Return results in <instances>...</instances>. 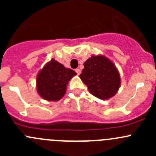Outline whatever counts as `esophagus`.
Returning a JSON list of instances; mask_svg holds the SVG:
<instances>
[{"instance_id": "1", "label": "esophagus", "mask_w": 156, "mask_h": 156, "mask_svg": "<svg viewBox=\"0 0 156 156\" xmlns=\"http://www.w3.org/2000/svg\"><path fill=\"white\" fill-rule=\"evenodd\" d=\"M75 72H76V73L78 74V75H80V74H81V70H80L79 69H75Z\"/></svg>"}]
</instances>
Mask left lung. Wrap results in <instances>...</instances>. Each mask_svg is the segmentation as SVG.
I'll return each instance as SVG.
<instances>
[{"instance_id": "1", "label": "left lung", "mask_w": 156, "mask_h": 156, "mask_svg": "<svg viewBox=\"0 0 156 156\" xmlns=\"http://www.w3.org/2000/svg\"><path fill=\"white\" fill-rule=\"evenodd\" d=\"M79 75L91 94L100 100H108L121 86L120 74L115 64L103 55H93L84 63Z\"/></svg>"}]
</instances>
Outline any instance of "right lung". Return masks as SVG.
<instances>
[{
  "label": "right lung",
  "mask_w": 156,
  "mask_h": 156,
  "mask_svg": "<svg viewBox=\"0 0 156 156\" xmlns=\"http://www.w3.org/2000/svg\"><path fill=\"white\" fill-rule=\"evenodd\" d=\"M76 75L75 71L66 68L62 64L52 59L37 74V93L44 100L58 101L65 95L69 81Z\"/></svg>",
  "instance_id": "1"
}]
</instances>
